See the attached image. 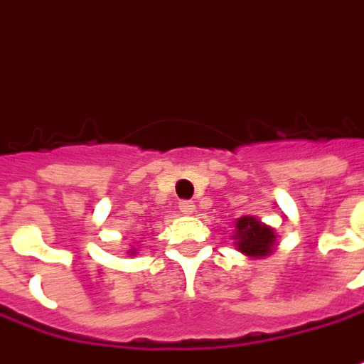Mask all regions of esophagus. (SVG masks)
Segmentation results:
<instances>
[{
    "label": "esophagus",
    "mask_w": 364,
    "mask_h": 364,
    "mask_svg": "<svg viewBox=\"0 0 364 364\" xmlns=\"http://www.w3.org/2000/svg\"><path fill=\"white\" fill-rule=\"evenodd\" d=\"M179 209H181V213H185V215H191L195 211V205L191 201H179Z\"/></svg>",
    "instance_id": "esophagus-1"
}]
</instances>
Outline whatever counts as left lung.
Segmentation results:
<instances>
[{"label": "left lung", "instance_id": "left-lung-1", "mask_svg": "<svg viewBox=\"0 0 364 364\" xmlns=\"http://www.w3.org/2000/svg\"><path fill=\"white\" fill-rule=\"evenodd\" d=\"M235 245L237 250L250 257H264L272 254L274 245H276V233L272 228L264 225L256 218H240L235 221Z\"/></svg>", "mask_w": 364, "mask_h": 364}]
</instances>
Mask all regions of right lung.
Listing matches in <instances>:
<instances>
[{
	"label": "right lung",
	"mask_w": 364,
	"mask_h": 364,
	"mask_svg": "<svg viewBox=\"0 0 364 364\" xmlns=\"http://www.w3.org/2000/svg\"><path fill=\"white\" fill-rule=\"evenodd\" d=\"M132 252H134V250H131V254H132Z\"/></svg>",
	"instance_id": "right-lung-1"
}]
</instances>
